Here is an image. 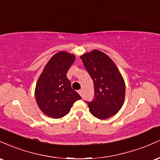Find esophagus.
Listing matches in <instances>:
<instances>
[{
    "instance_id": "34e87169",
    "label": "esophagus",
    "mask_w": 160,
    "mask_h": 160,
    "mask_svg": "<svg viewBox=\"0 0 160 160\" xmlns=\"http://www.w3.org/2000/svg\"><path fill=\"white\" fill-rule=\"evenodd\" d=\"M78 93H79V94H80V96H82V91L81 90V89H80V90H78Z\"/></svg>"
}]
</instances>
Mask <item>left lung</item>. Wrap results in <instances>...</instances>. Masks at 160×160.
Here are the masks:
<instances>
[{"instance_id":"obj_1","label":"left lung","mask_w":160,"mask_h":160,"mask_svg":"<svg viewBox=\"0 0 160 160\" xmlns=\"http://www.w3.org/2000/svg\"><path fill=\"white\" fill-rule=\"evenodd\" d=\"M94 82L95 98L87 102L91 113L106 120L118 113L124 103L126 85L117 65L107 54L94 49L80 56Z\"/></svg>"}]
</instances>
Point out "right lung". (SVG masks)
<instances>
[{
	"mask_svg": "<svg viewBox=\"0 0 160 160\" xmlns=\"http://www.w3.org/2000/svg\"><path fill=\"white\" fill-rule=\"evenodd\" d=\"M74 60V55L65 51L56 53L45 65L37 81L34 91L37 104L40 111L51 118L63 117L73 104L81 99L71 88L66 75Z\"/></svg>",
	"mask_w": 160,
	"mask_h": 160,
	"instance_id": "add662e5",
	"label": "right lung"
}]
</instances>
